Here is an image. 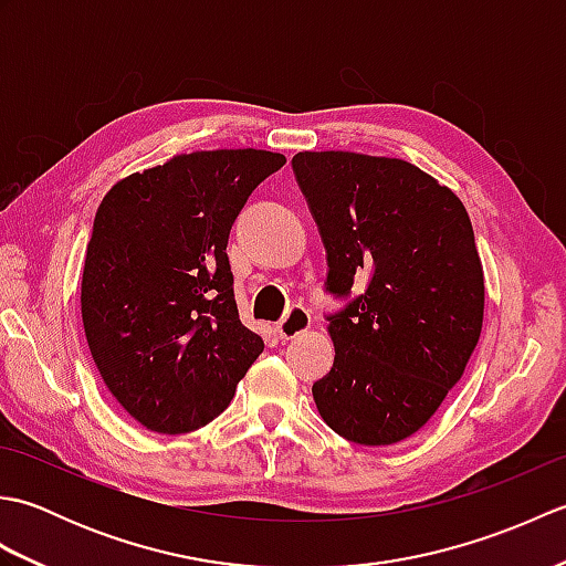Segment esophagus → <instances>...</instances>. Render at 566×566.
Instances as JSON below:
<instances>
[{
	"instance_id": "esophagus-1",
	"label": "esophagus",
	"mask_w": 566,
	"mask_h": 566,
	"mask_svg": "<svg viewBox=\"0 0 566 566\" xmlns=\"http://www.w3.org/2000/svg\"><path fill=\"white\" fill-rule=\"evenodd\" d=\"M311 328V316L304 306H292L286 311V316L276 323V333L282 340H292L296 335H302Z\"/></svg>"
}]
</instances>
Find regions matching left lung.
Masks as SVG:
<instances>
[{
    "mask_svg": "<svg viewBox=\"0 0 566 566\" xmlns=\"http://www.w3.org/2000/svg\"><path fill=\"white\" fill-rule=\"evenodd\" d=\"M296 182L328 258L331 371L314 384L321 418L357 444L423 428L462 379L482 335L484 270L452 189L399 158L296 153Z\"/></svg>",
    "mask_w": 566,
    "mask_h": 566,
    "instance_id": "8db88e82",
    "label": "left lung"
}]
</instances>
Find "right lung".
Listing matches in <instances>:
<instances>
[{"label":"right lung","mask_w":566,"mask_h":566,"mask_svg":"<svg viewBox=\"0 0 566 566\" xmlns=\"http://www.w3.org/2000/svg\"><path fill=\"white\" fill-rule=\"evenodd\" d=\"M270 150H197L128 175L102 199L82 272V323L114 399L148 430L211 423L264 350L238 318L226 245Z\"/></svg>","instance_id":"obj_1"}]
</instances>
